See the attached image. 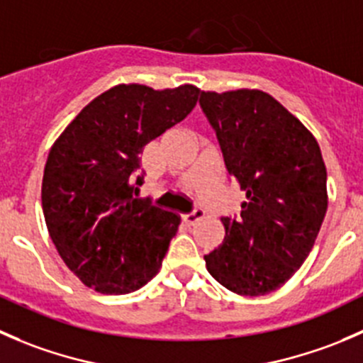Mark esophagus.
<instances>
[{
    "label": "esophagus",
    "mask_w": 363,
    "mask_h": 363,
    "mask_svg": "<svg viewBox=\"0 0 363 363\" xmlns=\"http://www.w3.org/2000/svg\"><path fill=\"white\" fill-rule=\"evenodd\" d=\"M203 217H204L203 210H194V211H190V213L183 215V222H185V224H189V225H194L196 222H199Z\"/></svg>",
    "instance_id": "obj_1"
}]
</instances>
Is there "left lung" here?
<instances>
[{
    "label": "left lung",
    "instance_id": "obj_1",
    "mask_svg": "<svg viewBox=\"0 0 363 363\" xmlns=\"http://www.w3.org/2000/svg\"><path fill=\"white\" fill-rule=\"evenodd\" d=\"M228 173L245 190L240 217H222L224 242L204 256L236 295L275 291L307 259L325 218L326 167L314 135L259 89L201 91Z\"/></svg>",
    "mask_w": 363,
    "mask_h": 363
}]
</instances>
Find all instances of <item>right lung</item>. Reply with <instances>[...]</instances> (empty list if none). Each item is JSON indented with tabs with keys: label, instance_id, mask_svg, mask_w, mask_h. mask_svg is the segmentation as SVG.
Here are the masks:
<instances>
[{
	"label": "right lung",
	"instance_id": "add662e5",
	"mask_svg": "<svg viewBox=\"0 0 363 363\" xmlns=\"http://www.w3.org/2000/svg\"><path fill=\"white\" fill-rule=\"evenodd\" d=\"M199 88L118 84L93 99L49 152L42 208L49 236L82 284L104 295L143 288L162 267L180 217L135 199L139 153L185 120Z\"/></svg>",
	"mask_w": 363,
	"mask_h": 363
}]
</instances>
